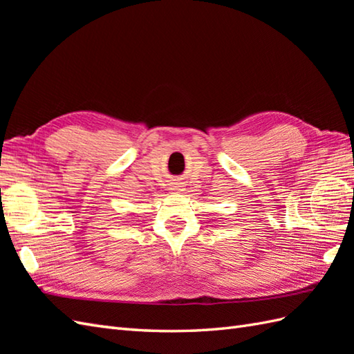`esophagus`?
Returning a JSON list of instances; mask_svg holds the SVG:
<instances>
[{"label":"esophagus","mask_w":354,"mask_h":354,"mask_svg":"<svg viewBox=\"0 0 354 354\" xmlns=\"http://www.w3.org/2000/svg\"><path fill=\"white\" fill-rule=\"evenodd\" d=\"M170 190H180V188H179V185L175 183V184H171V188H170Z\"/></svg>","instance_id":"obj_1"}]
</instances>
